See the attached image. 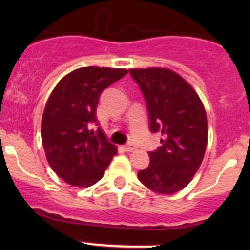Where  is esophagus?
Wrapping results in <instances>:
<instances>
[{
	"label": "esophagus",
	"mask_w": 250,
	"mask_h": 250,
	"mask_svg": "<svg viewBox=\"0 0 250 250\" xmlns=\"http://www.w3.org/2000/svg\"><path fill=\"white\" fill-rule=\"evenodd\" d=\"M135 148H137V146H135L134 144H128V145H125V150L127 151V152H132V151H134Z\"/></svg>",
	"instance_id": "esophagus-1"
}]
</instances>
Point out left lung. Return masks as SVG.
Returning <instances> with one entry per match:
<instances>
[{"label":"left lung","instance_id":"1","mask_svg":"<svg viewBox=\"0 0 250 250\" xmlns=\"http://www.w3.org/2000/svg\"><path fill=\"white\" fill-rule=\"evenodd\" d=\"M146 102L150 130L162 145L150 151V165L138 178L151 191L170 195L192 180L208 139L204 106L193 88L176 72L162 67L130 69Z\"/></svg>","mask_w":250,"mask_h":250}]
</instances>
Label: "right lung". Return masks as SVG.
Wrapping results in <instances>:
<instances>
[{"mask_svg": "<svg viewBox=\"0 0 250 250\" xmlns=\"http://www.w3.org/2000/svg\"><path fill=\"white\" fill-rule=\"evenodd\" d=\"M128 74L125 69L81 67L55 85L42 116L41 137L48 163L70 185L89 188L104 175L117 153L98 125L103 90Z\"/></svg>", "mask_w": 250, "mask_h": 250, "instance_id": "obj_1", "label": "right lung"}]
</instances>
